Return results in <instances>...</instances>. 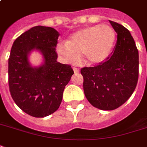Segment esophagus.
<instances>
[{"mask_svg":"<svg viewBox=\"0 0 147 147\" xmlns=\"http://www.w3.org/2000/svg\"><path fill=\"white\" fill-rule=\"evenodd\" d=\"M73 69H74V72L75 74H78V73L80 72V69H78V68H76V67H74Z\"/></svg>","mask_w":147,"mask_h":147,"instance_id":"esophagus-1","label":"esophagus"}]
</instances>
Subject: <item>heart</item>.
<instances>
[{"label":"heart","mask_w":147,"mask_h":147,"mask_svg":"<svg viewBox=\"0 0 147 147\" xmlns=\"http://www.w3.org/2000/svg\"><path fill=\"white\" fill-rule=\"evenodd\" d=\"M115 40L113 29L108 25H96L74 33L67 42L59 43L57 53L69 63H78L84 54V60L90 66L106 60Z\"/></svg>","instance_id":"1"}]
</instances>
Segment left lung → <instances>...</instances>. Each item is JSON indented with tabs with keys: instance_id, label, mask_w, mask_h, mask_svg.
Segmentation results:
<instances>
[{
	"instance_id": "1",
	"label": "left lung",
	"mask_w": 147,
	"mask_h": 147,
	"mask_svg": "<svg viewBox=\"0 0 147 147\" xmlns=\"http://www.w3.org/2000/svg\"><path fill=\"white\" fill-rule=\"evenodd\" d=\"M117 33L115 50L106 61L84 67V91L88 101L101 110H114L129 98L137 84L139 53L129 31L109 21Z\"/></svg>"
}]
</instances>
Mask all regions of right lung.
<instances>
[{
	"label": "right lung",
	"instance_id": "add662e5",
	"mask_svg": "<svg viewBox=\"0 0 147 147\" xmlns=\"http://www.w3.org/2000/svg\"><path fill=\"white\" fill-rule=\"evenodd\" d=\"M59 36L53 28L35 26L18 36L8 59V84L12 98L25 113L43 118L59 109L65 86L74 74L71 66L57 61ZM44 58L38 67L29 62L32 51Z\"/></svg>",
	"mask_w": 147,
	"mask_h": 147
}]
</instances>
